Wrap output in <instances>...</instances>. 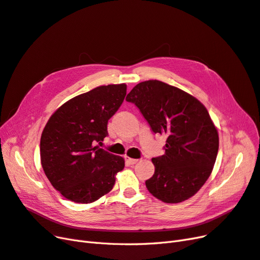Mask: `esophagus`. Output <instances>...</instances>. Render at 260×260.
<instances>
[{"mask_svg":"<svg viewBox=\"0 0 260 260\" xmlns=\"http://www.w3.org/2000/svg\"><path fill=\"white\" fill-rule=\"evenodd\" d=\"M139 161V159H135V158H130V157H125V162L128 165H136Z\"/></svg>","mask_w":260,"mask_h":260,"instance_id":"34e87169","label":"esophagus"}]
</instances>
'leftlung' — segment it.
<instances>
[{"label":"left lung","mask_w":260,"mask_h":260,"mask_svg":"<svg viewBox=\"0 0 260 260\" xmlns=\"http://www.w3.org/2000/svg\"><path fill=\"white\" fill-rule=\"evenodd\" d=\"M125 100L140 109L154 133L167 136L165 154L152 158L155 172L145 181L149 193L169 204L192 198L209 178L219 148L206 107L158 80L140 82Z\"/></svg>","instance_id":"obj_1"}]
</instances>
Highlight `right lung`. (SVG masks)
Returning a JSON list of instances; mask_svg holds the SVG:
<instances>
[{
  "label": "right lung",
  "instance_id": "right-lung-1",
  "mask_svg": "<svg viewBox=\"0 0 260 260\" xmlns=\"http://www.w3.org/2000/svg\"><path fill=\"white\" fill-rule=\"evenodd\" d=\"M127 94V85H101L62 104L46 122L40 141L41 165L55 190L75 203L107 194L124 167L120 156L100 148L107 122Z\"/></svg>",
  "mask_w": 260,
  "mask_h": 260
}]
</instances>
